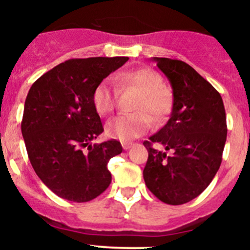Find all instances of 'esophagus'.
Instances as JSON below:
<instances>
[{"mask_svg": "<svg viewBox=\"0 0 250 250\" xmlns=\"http://www.w3.org/2000/svg\"><path fill=\"white\" fill-rule=\"evenodd\" d=\"M121 145H123L124 150H129L130 147L132 146V143H127V141H124V143H121Z\"/></svg>", "mask_w": 250, "mask_h": 250, "instance_id": "obj_1", "label": "esophagus"}]
</instances>
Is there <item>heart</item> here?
Masks as SVG:
<instances>
[{"mask_svg": "<svg viewBox=\"0 0 250 250\" xmlns=\"http://www.w3.org/2000/svg\"><path fill=\"white\" fill-rule=\"evenodd\" d=\"M116 81L123 87H132L140 92L134 107L136 114L123 115L106 124L105 132L109 138L120 141H130L139 138L154 123H161L171 110L173 98L164 86L160 74L147 67L132 68L116 75ZM92 105L101 116L114 111L115 92L109 80H103L92 91Z\"/></svg>", "mask_w": 250, "mask_h": 250, "instance_id": "1", "label": "heart"}]
</instances>
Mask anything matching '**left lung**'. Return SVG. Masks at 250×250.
<instances>
[{
	"label": "left lung",
	"instance_id": "left-lung-1",
	"mask_svg": "<svg viewBox=\"0 0 250 250\" xmlns=\"http://www.w3.org/2000/svg\"><path fill=\"white\" fill-rule=\"evenodd\" d=\"M173 89V111L156 134L144 141L149 152L144 167L147 189L161 202H190L210 184L222 164L227 116L222 96L180 60L152 57ZM159 142L170 152L152 147Z\"/></svg>",
	"mask_w": 250,
	"mask_h": 250
}]
</instances>
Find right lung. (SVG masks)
I'll list each match as a JSON object with an SVG mask.
<instances>
[{
  "instance_id": "add662e5",
  "label": "right lung",
  "mask_w": 250,
  "mask_h": 250,
  "mask_svg": "<svg viewBox=\"0 0 250 250\" xmlns=\"http://www.w3.org/2000/svg\"><path fill=\"white\" fill-rule=\"evenodd\" d=\"M129 57L71 59L39 77L27 94L21 123L28 159L41 182L60 198L85 203L107 189V163L120 141L91 145L104 131L92 105L95 86Z\"/></svg>"
}]
</instances>
